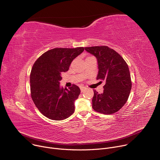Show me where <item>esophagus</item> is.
Listing matches in <instances>:
<instances>
[{
  "label": "esophagus",
  "instance_id": "esophagus-1",
  "mask_svg": "<svg viewBox=\"0 0 160 160\" xmlns=\"http://www.w3.org/2000/svg\"><path fill=\"white\" fill-rule=\"evenodd\" d=\"M86 89V88L85 87H82L81 88H80V90H81V92H84V90Z\"/></svg>",
  "mask_w": 160,
  "mask_h": 160
}]
</instances>
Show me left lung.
<instances>
[{"mask_svg": "<svg viewBox=\"0 0 160 160\" xmlns=\"http://www.w3.org/2000/svg\"><path fill=\"white\" fill-rule=\"evenodd\" d=\"M85 50L97 58V80L106 81L103 93L94 90L92 108L104 115H111L124 106L130 95L132 82L128 66L118 52L108 46L85 48Z\"/></svg>", "mask_w": 160, "mask_h": 160, "instance_id": "left-lung-1", "label": "left lung"}]
</instances>
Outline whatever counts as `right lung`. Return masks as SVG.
I'll return each mask as SVG.
<instances>
[{
    "mask_svg": "<svg viewBox=\"0 0 160 160\" xmlns=\"http://www.w3.org/2000/svg\"><path fill=\"white\" fill-rule=\"evenodd\" d=\"M83 48H54L43 53L35 62L30 73L32 100L43 115L53 120H62L75 111V101L80 88L73 85L69 89L60 87L61 73L69 70L73 60Z\"/></svg>",
    "mask_w": 160,
    "mask_h": 160,
    "instance_id": "1",
    "label": "right lung"
}]
</instances>
